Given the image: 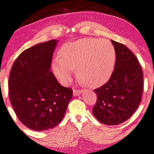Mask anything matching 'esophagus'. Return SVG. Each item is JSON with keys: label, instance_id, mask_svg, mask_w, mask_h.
<instances>
[{"label": "esophagus", "instance_id": "obj_1", "mask_svg": "<svg viewBox=\"0 0 154 154\" xmlns=\"http://www.w3.org/2000/svg\"><path fill=\"white\" fill-rule=\"evenodd\" d=\"M82 93V91H77V90H75V91H73V95H74V96H77V95H80Z\"/></svg>", "mask_w": 154, "mask_h": 154}]
</instances>
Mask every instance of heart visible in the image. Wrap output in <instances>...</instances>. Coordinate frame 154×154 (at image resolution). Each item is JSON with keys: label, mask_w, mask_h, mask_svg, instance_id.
Returning a JSON list of instances; mask_svg holds the SVG:
<instances>
[{"label": "heart", "mask_w": 154, "mask_h": 154, "mask_svg": "<svg viewBox=\"0 0 154 154\" xmlns=\"http://www.w3.org/2000/svg\"><path fill=\"white\" fill-rule=\"evenodd\" d=\"M52 64L60 82L67 85L72 70L77 69L78 79L92 88H99L111 78L116 62L114 45L106 40L83 39L64 45Z\"/></svg>", "instance_id": "heart-1"}]
</instances>
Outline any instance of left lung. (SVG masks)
I'll return each instance as SVG.
<instances>
[{
    "label": "left lung",
    "mask_w": 154,
    "mask_h": 154,
    "mask_svg": "<svg viewBox=\"0 0 154 154\" xmlns=\"http://www.w3.org/2000/svg\"><path fill=\"white\" fill-rule=\"evenodd\" d=\"M111 43L116 51L114 70L107 83L94 90L97 101L93 113L102 124L116 125L128 120L140 103L143 74L128 47L112 40Z\"/></svg>",
    "instance_id": "obj_1"
}]
</instances>
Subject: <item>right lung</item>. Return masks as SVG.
Masks as SVG:
<instances>
[{
  "label": "right lung",
  "instance_id": "add662e5",
  "mask_svg": "<svg viewBox=\"0 0 154 154\" xmlns=\"http://www.w3.org/2000/svg\"><path fill=\"white\" fill-rule=\"evenodd\" d=\"M59 40H51L24 51L11 69L8 94L21 122L35 131L54 128L61 122L73 92L58 82L51 72Z\"/></svg>",
  "mask_w": 154,
  "mask_h": 154
}]
</instances>
